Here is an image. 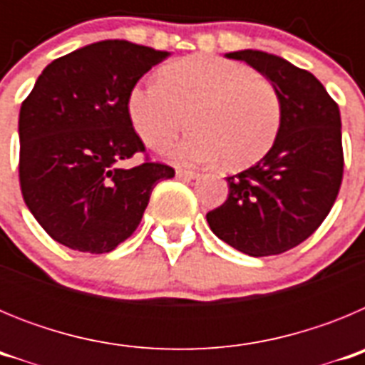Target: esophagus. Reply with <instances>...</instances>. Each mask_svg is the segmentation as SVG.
Masks as SVG:
<instances>
[{"instance_id":"34e87169","label":"esophagus","mask_w":365,"mask_h":365,"mask_svg":"<svg viewBox=\"0 0 365 365\" xmlns=\"http://www.w3.org/2000/svg\"><path fill=\"white\" fill-rule=\"evenodd\" d=\"M175 175L179 177V179L192 180V179H197L199 172H193V170H185V168H177V170H175Z\"/></svg>"}]
</instances>
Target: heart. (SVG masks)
I'll return each instance as SVG.
<instances>
[{"instance_id":"1","label":"heart","mask_w":365,"mask_h":365,"mask_svg":"<svg viewBox=\"0 0 365 365\" xmlns=\"http://www.w3.org/2000/svg\"><path fill=\"white\" fill-rule=\"evenodd\" d=\"M128 117L146 146L164 150L186 125L193 131L170 150L179 163L222 159L227 168L259 160L278 138L283 108L276 87L254 69L212 54H192L159 71V82L128 93Z\"/></svg>"}]
</instances>
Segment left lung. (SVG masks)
Instances as JSON below:
<instances>
[{
	"label": "left lung",
	"instance_id": "8db88e82",
	"mask_svg": "<svg viewBox=\"0 0 365 365\" xmlns=\"http://www.w3.org/2000/svg\"><path fill=\"white\" fill-rule=\"evenodd\" d=\"M276 87L283 118L263 159L227 177L228 197L206 214L219 240L254 257L276 256L305 241L336 201L344 173L340 109L322 82L263 51L227 53Z\"/></svg>",
	"mask_w": 365,
	"mask_h": 365
}]
</instances>
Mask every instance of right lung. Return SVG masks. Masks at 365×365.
Here are the masks:
<instances>
[{
    "label": "right lung",
    "mask_w": 365,
    "mask_h": 365,
    "mask_svg": "<svg viewBox=\"0 0 365 365\" xmlns=\"http://www.w3.org/2000/svg\"><path fill=\"white\" fill-rule=\"evenodd\" d=\"M168 51L104 40L41 71L19 109V185L47 234L78 252H111L137 230L159 163L120 168L144 151L128 117V93Z\"/></svg>",
    "instance_id": "obj_1"
}]
</instances>
